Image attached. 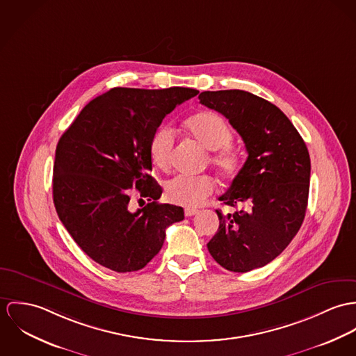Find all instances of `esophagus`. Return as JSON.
Listing matches in <instances>:
<instances>
[{"mask_svg": "<svg viewBox=\"0 0 356 356\" xmlns=\"http://www.w3.org/2000/svg\"><path fill=\"white\" fill-rule=\"evenodd\" d=\"M197 209H191V207H187L186 210H184V214L187 216V217H191V216H195L197 214Z\"/></svg>", "mask_w": 356, "mask_h": 356, "instance_id": "obj_1", "label": "esophagus"}]
</instances>
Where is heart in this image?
Instances as JSON below:
<instances>
[{
	"label": "heart",
	"instance_id": "b5f03b06",
	"mask_svg": "<svg viewBox=\"0 0 356 356\" xmlns=\"http://www.w3.org/2000/svg\"><path fill=\"white\" fill-rule=\"evenodd\" d=\"M188 135L206 150L211 152L210 163L225 177L235 176L240 166V157L232 143L234 134L221 115L199 112L186 121ZM175 147V132L162 125L150 139L149 153L153 165L159 170H169ZM216 190V181L210 176H176L165 184V197L176 204L194 207L202 204Z\"/></svg>",
	"mask_w": 356,
	"mask_h": 356
}]
</instances>
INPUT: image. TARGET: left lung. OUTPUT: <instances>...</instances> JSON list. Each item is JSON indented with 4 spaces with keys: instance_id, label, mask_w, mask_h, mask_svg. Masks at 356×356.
<instances>
[{
    "instance_id": "8db88e82",
    "label": "left lung",
    "mask_w": 356,
    "mask_h": 356,
    "mask_svg": "<svg viewBox=\"0 0 356 356\" xmlns=\"http://www.w3.org/2000/svg\"><path fill=\"white\" fill-rule=\"evenodd\" d=\"M199 102L229 120L248 157L224 204L243 207L227 216L217 210L220 227L207 243L224 269L245 273L278 257L298 234L306 216L310 156L289 119L272 102L243 90L203 91Z\"/></svg>"
}]
</instances>
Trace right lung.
Listing matches in <instances>:
<instances>
[{
	"label": "right lung",
	"instance_id": "add662e5",
	"mask_svg": "<svg viewBox=\"0 0 356 356\" xmlns=\"http://www.w3.org/2000/svg\"><path fill=\"white\" fill-rule=\"evenodd\" d=\"M197 90L115 87L88 102L57 143L53 202L58 218L97 264L119 272L143 269L169 225L184 220L180 206L159 203L150 175V139L162 120ZM149 203L132 212L130 197Z\"/></svg>",
	"mask_w": 356,
	"mask_h": 356
}]
</instances>
